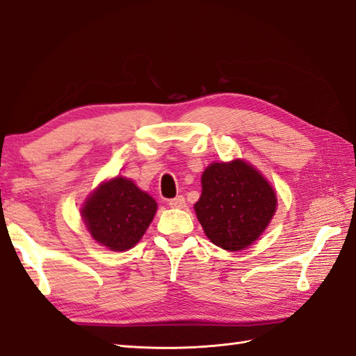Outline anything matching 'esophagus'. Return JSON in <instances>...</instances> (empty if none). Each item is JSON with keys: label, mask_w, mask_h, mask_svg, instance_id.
<instances>
[{"label": "esophagus", "mask_w": 356, "mask_h": 356, "mask_svg": "<svg viewBox=\"0 0 356 356\" xmlns=\"http://www.w3.org/2000/svg\"><path fill=\"white\" fill-rule=\"evenodd\" d=\"M186 204H187V203H186L184 196H177V197L169 200V207L174 208V209H184Z\"/></svg>", "instance_id": "esophagus-1"}]
</instances>
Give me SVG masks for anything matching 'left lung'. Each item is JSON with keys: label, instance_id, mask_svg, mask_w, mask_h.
Segmentation results:
<instances>
[{"label": "left lung", "instance_id": "left-lung-1", "mask_svg": "<svg viewBox=\"0 0 356 356\" xmlns=\"http://www.w3.org/2000/svg\"><path fill=\"white\" fill-rule=\"evenodd\" d=\"M276 207L270 182L242 159L213 161L203 170L195 211L208 239L225 251L252 245L272 221Z\"/></svg>", "mask_w": 356, "mask_h": 356}]
</instances>
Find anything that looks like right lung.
Returning a JSON list of instances; mask_svg holds the SVG:
<instances>
[{
    "instance_id": "right-lung-1",
    "label": "right lung",
    "mask_w": 356,
    "mask_h": 356,
    "mask_svg": "<svg viewBox=\"0 0 356 356\" xmlns=\"http://www.w3.org/2000/svg\"><path fill=\"white\" fill-rule=\"evenodd\" d=\"M157 211L156 200L129 178L102 181L81 207V218L93 241L123 252L143 239Z\"/></svg>"
}]
</instances>
